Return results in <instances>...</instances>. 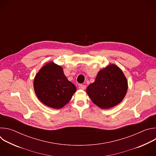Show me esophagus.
<instances>
[{
	"label": "esophagus",
	"mask_w": 156,
	"mask_h": 156,
	"mask_svg": "<svg viewBox=\"0 0 156 156\" xmlns=\"http://www.w3.org/2000/svg\"><path fill=\"white\" fill-rule=\"evenodd\" d=\"M86 87V86L84 85V84H81L79 85V89H80V90H85Z\"/></svg>",
	"instance_id": "obj_1"
}]
</instances>
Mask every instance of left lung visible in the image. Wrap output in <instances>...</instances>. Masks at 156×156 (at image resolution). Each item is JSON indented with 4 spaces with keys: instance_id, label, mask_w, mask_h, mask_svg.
Masks as SVG:
<instances>
[{
    "instance_id": "8db88e82",
    "label": "left lung",
    "mask_w": 156,
    "mask_h": 156,
    "mask_svg": "<svg viewBox=\"0 0 156 156\" xmlns=\"http://www.w3.org/2000/svg\"><path fill=\"white\" fill-rule=\"evenodd\" d=\"M128 90V82L123 72L112 64L98 73L95 81L89 85L86 92L100 108H109L119 104Z\"/></svg>"
}]
</instances>
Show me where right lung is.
<instances>
[{
	"label": "right lung",
	"mask_w": 156,
	"mask_h": 156,
	"mask_svg": "<svg viewBox=\"0 0 156 156\" xmlns=\"http://www.w3.org/2000/svg\"><path fill=\"white\" fill-rule=\"evenodd\" d=\"M34 88L38 99L48 107L60 108L75 93V86L65 76L60 66L53 62L44 65L35 76Z\"/></svg>",
	"instance_id": "obj_1"
}]
</instances>
